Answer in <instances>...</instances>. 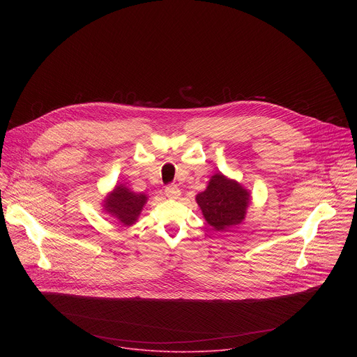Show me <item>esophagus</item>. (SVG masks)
Instances as JSON below:
<instances>
[{
  "instance_id": "obj_1",
  "label": "esophagus",
  "mask_w": 357,
  "mask_h": 357,
  "mask_svg": "<svg viewBox=\"0 0 357 357\" xmlns=\"http://www.w3.org/2000/svg\"><path fill=\"white\" fill-rule=\"evenodd\" d=\"M165 195H167L169 199H176V197H179L181 190H179V188H178L176 185H169V186L165 188Z\"/></svg>"
}]
</instances>
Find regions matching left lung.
Returning <instances> with one entry per match:
<instances>
[{"mask_svg": "<svg viewBox=\"0 0 357 357\" xmlns=\"http://www.w3.org/2000/svg\"><path fill=\"white\" fill-rule=\"evenodd\" d=\"M196 203L211 227L226 231L245 219L251 196L240 182L219 172L211 178L205 190L196 195Z\"/></svg>", "mask_w": 357, "mask_h": 357, "instance_id": "1", "label": "left lung"}]
</instances>
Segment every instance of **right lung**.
I'll return each instance as SVG.
<instances>
[{
  "label": "right lung",
  "instance_id": "add662e5",
  "mask_svg": "<svg viewBox=\"0 0 357 357\" xmlns=\"http://www.w3.org/2000/svg\"><path fill=\"white\" fill-rule=\"evenodd\" d=\"M148 196L145 193H137L124 183H117L112 192L107 193L101 206L113 222L124 227H131L138 220Z\"/></svg>",
  "mask_w": 357,
  "mask_h": 357
}]
</instances>
